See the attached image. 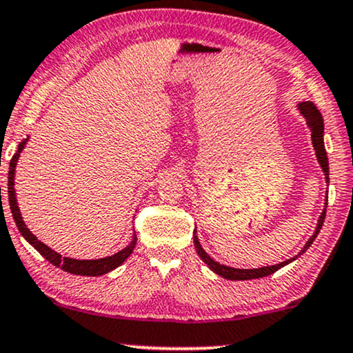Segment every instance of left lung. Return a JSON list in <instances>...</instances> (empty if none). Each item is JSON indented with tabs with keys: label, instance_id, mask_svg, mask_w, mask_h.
<instances>
[{
	"label": "left lung",
	"instance_id": "obj_1",
	"mask_svg": "<svg viewBox=\"0 0 353 353\" xmlns=\"http://www.w3.org/2000/svg\"><path fill=\"white\" fill-rule=\"evenodd\" d=\"M298 107H299V112L303 113V117H304L305 123H307V126H309V128H311L312 146H314V150H316L317 161H319L322 171H324V174H325V179L329 181V161H327V152H325V148H324V120H322V114H321L319 110H317L316 105L312 103V101H303V103H299ZM324 219H325V209L321 214L319 222H317L316 232H314V235L307 240V243L304 245V248L301 250L299 254H303L305 250H307L309 246L312 245V241L316 240V236L319 235V232H321V228H322V223H324ZM194 246H195V250H197L199 256L202 258V261L205 263V265L209 266V268L214 271V273H217L219 276H222V278H225V279H232V281H239V279H240V281H243V279L265 278V276L276 273V271H278L279 268H283V266H286L288 263H291L292 260H296V258L299 256V254H298V256L291 258V260L279 263V265L265 266V268L239 270V268H230V266L220 265V263L215 261L214 258H210L209 254L203 252V248L201 246V243H199L197 236H194Z\"/></svg>",
	"mask_w": 353,
	"mask_h": 353
}]
</instances>
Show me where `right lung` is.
<instances>
[{
    "label": "right lung",
    "mask_w": 353,
    "mask_h": 353,
    "mask_svg": "<svg viewBox=\"0 0 353 353\" xmlns=\"http://www.w3.org/2000/svg\"><path fill=\"white\" fill-rule=\"evenodd\" d=\"M26 141L28 139H24V141L18 146V151H16V154L12 156V159L10 163V172H8V201H10L12 219H14L16 225H18L21 235H23L24 239H26L29 243H31L34 248H36L37 252H39L49 263H52L54 266H57V268L67 271V273H70V274L100 276V274L108 273V271H112L114 268H118V266H120L121 263L125 261L131 253H133L134 245H136V235L133 236V241H131L126 248H123L121 252L112 254V256L100 258V260H74V258H65V256H62V254L55 253L54 250H50L48 245L42 243V241L37 240L36 236L29 232V228L26 227V223H24L23 217H21L18 202H16V190H14L16 163H18V158H19L21 151H23Z\"/></svg>",
    "instance_id": "1"
}]
</instances>
